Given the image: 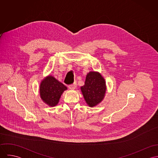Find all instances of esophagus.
Masks as SVG:
<instances>
[{"mask_svg": "<svg viewBox=\"0 0 158 158\" xmlns=\"http://www.w3.org/2000/svg\"><path fill=\"white\" fill-rule=\"evenodd\" d=\"M76 88H77V84H76V83H74L73 84L70 85L69 86V88L70 89H71V90H74V89H76Z\"/></svg>", "mask_w": 158, "mask_h": 158, "instance_id": "esophagus-1", "label": "esophagus"}]
</instances>
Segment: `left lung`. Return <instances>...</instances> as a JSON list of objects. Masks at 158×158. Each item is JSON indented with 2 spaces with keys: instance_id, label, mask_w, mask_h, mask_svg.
Segmentation results:
<instances>
[{
  "instance_id": "left-lung-1",
  "label": "left lung",
  "mask_w": 158,
  "mask_h": 158,
  "mask_svg": "<svg viewBox=\"0 0 158 158\" xmlns=\"http://www.w3.org/2000/svg\"><path fill=\"white\" fill-rule=\"evenodd\" d=\"M80 89L87 105L94 107L100 104L105 97L106 81L100 72L90 71L86 75L85 85Z\"/></svg>"
}]
</instances>
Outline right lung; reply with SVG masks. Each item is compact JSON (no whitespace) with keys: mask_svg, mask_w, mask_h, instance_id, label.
Segmentation results:
<instances>
[{"mask_svg":"<svg viewBox=\"0 0 158 158\" xmlns=\"http://www.w3.org/2000/svg\"><path fill=\"white\" fill-rule=\"evenodd\" d=\"M68 89L61 82L52 75H48L41 81L40 95L43 102L50 107L56 106L64 91Z\"/></svg>","mask_w":158,"mask_h":158,"instance_id":"add662e5","label":"right lung"}]
</instances>
